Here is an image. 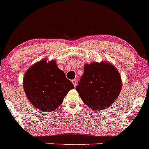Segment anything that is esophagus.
<instances>
[{
  "label": "esophagus",
  "mask_w": 149,
  "mask_h": 149,
  "mask_svg": "<svg viewBox=\"0 0 149 149\" xmlns=\"http://www.w3.org/2000/svg\"><path fill=\"white\" fill-rule=\"evenodd\" d=\"M72 84H74V86H76L77 83V80H76V79H73V80H72Z\"/></svg>",
  "instance_id": "obj_1"
}]
</instances>
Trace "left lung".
<instances>
[{"mask_svg": "<svg viewBox=\"0 0 149 149\" xmlns=\"http://www.w3.org/2000/svg\"><path fill=\"white\" fill-rule=\"evenodd\" d=\"M77 91L83 102L93 110L101 111L115 101L122 88L119 73L108 63L85 65Z\"/></svg>", "mask_w": 149, "mask_h": 149, "instance_id": "obj_1", "label": "left lung"}]
</instances>
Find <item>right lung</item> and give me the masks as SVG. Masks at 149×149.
Returning <instances> with one entry per match:
<instances>
[{
  "label": "right lung",
  "mask_w": 149,
  "mask_h": 149,
  "mask_svg": "<svg viewBox=\"0 0 149 149\" xmlns=\"http://www.w3.org/2000/svg\"><path fill=\"white\" fill-rule=\"evenodd\" d=\"M24 90L34 106L43 112H51L63 102L74 85L59 69L54 61L42 60L29 68L23 80Z\"/></svg>",
  "instance_id": "right-lung-1"
}]
</instances>
